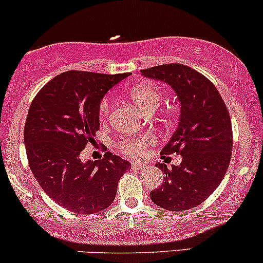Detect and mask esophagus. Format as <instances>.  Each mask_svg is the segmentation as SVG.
Returning <instances> with one entry per match:
<instances>
[{
  "label": "esophagus",
  "mask_w": 263,
  "mask_h": 263,
  "mask_svg": "<svg viewBox=\"0 0 263 263\" xmlns=\"http://www.w3.org/2000/svg\"><path fill=\"white\" fill-rule=\"evenodd\" d=\"M132 166L134 167V169H144V167H145V165L141 164V163H138V161H133Z\"/></svg>",
  "instance_id": "34e87169"
}]
</instances>
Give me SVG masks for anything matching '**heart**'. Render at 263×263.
I'll return each mask as SVG.
<instances>
[{
  "instance_id": "1",
  "label": "heart",
  "mask_w": 263,
  "mask_h": 263,
  "mask_svg": "<svg viewBox=\"0 0 263 263\" xmlns=\"http://www.w3.org/2000/svg\"><path fill=\"white\" fill-rule=\"evenodd\" d=\"M130 98L139 105L141 110L146 113H152L160 105L163 99V93L160 88L155 84L143 83L134 85L130 89ZM110 111V100L104 98L100 102L98 113L100 119H104L108 117ZM156 143V139L150 134L135 135V137H125L118 143V147L125 155L130 158H143L145 155L146 150Z\"/></svg>"
}]
</instances>
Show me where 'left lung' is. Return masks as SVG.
<instances>
[{
  "instance_id": "1",
  "label": "left lung",
  "mask_w": 263,
  "mask_h": 263,
  "mask_svg": "<svg viewBox=\"0 0 263 263\" xmlns=\"http://www.w3.org/2000/svg\"><path fill=\"white\" fill-rule=\"evenodd\" d=\"M143 76L164 81L180 102V122L161 155L176 153L181 164L166 167L164 181L150 193L155 205L169 211L196 208L216 190L225 176L232 153V126L229 110L210 79L180 63L141 69Z\"/></svg>"
}]
</instances>
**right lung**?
Instances as JSON below:
<instances>
[{
	"label": "right lung",
	"mask_w": 263,
	"mask_h": 263,
	"mask_svg": "<svg viewBox=\"0 0 263 263\" xmlns=\"http://www.w3.org/2000/svg\"><path fill=\"white\" fill-rule=\"evenodd\" d=\"M130 73L69 70L51 79L34 97L25 124L26 153L34 178L53 201L74 214L105 210L130 163L105 152L100 160H81L99 130V104Z\"/></svg>",
	"instance_id": "obj_1"
}]
</instances>
